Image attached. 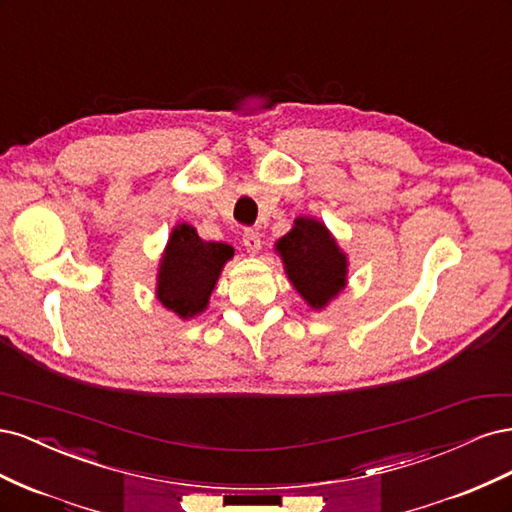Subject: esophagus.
I'll list each match as a JSON object with an SVG mask.
<instances>
[{"mask_svg":"<svg viewBox=\"0 0 512 512\" xmlns=\"http://www.w3.org/2000/svg\"><path fill=\"white\" fill-rule=\"evenodd\" d=\"M243 245H245V250L250 252V254H258V250H260L258 232L252 230V228H245V232H243Z\"/></svg>","mask_w":512,"mask_h":512,"instance_id":"obj_1","label":"esophagus"}]
</instances>
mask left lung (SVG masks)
Instances as JSON below:
<instances>
[{"instance_id":"8db88e82","label":"left lung","mask_w":512,"mask_h":512,"mask_svg":"<svg viewBox=\"0 0 512 512\" xmlns=\"http://www.w3.org/2000/svg\"><path fill=\"white\" fill-rule=\"evenodd\" d=\"M288 280L312 307H324L346 286V256L324 224L297 218L294 228L277 241Z\"/></svg>"}]
</instances>
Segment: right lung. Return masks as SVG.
<instances>
[{"label":"right lung","mask_w":512,"mask_h":512,"mask_svg":"<svg viewBox=\"0 0 512 512\" xmlns=\"http://www.w3.org/2000/svg\"><path fill=\"white\" fill-rule=\"evenodd\" d=\"M232 254L235 250L230 245L203 241L190 224H179L170 235L160 265L158 299L181 318L200 314Z\"/></svg>","instance_id":"1"}]
</instances>
